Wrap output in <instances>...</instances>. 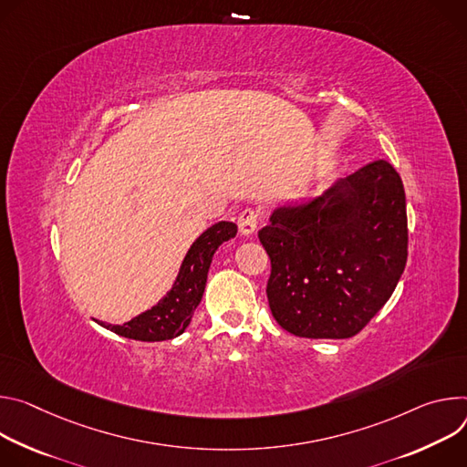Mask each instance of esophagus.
<instances>
[{
	"instance_id": "1",
	"label": "esophagus",
	"mask_w": 467,
	"mask_h": 467,
	"mask_svg": "<svg viewBox=\"0 0 467 467\" xmlns=\"http://www.w3.org/2000/svg\"><path fill=\"white\" fill-rule=\"evenodd\" d=\"M237 224H239L241 235H246V237L252 235V234L255 232V228H257V213L248 207V210H244V212L239 215Z\"/></svg>"
}]
</instances>
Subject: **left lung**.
<instances>
[{"label": "left lung", "instance_id": "8db88e82", "mask_svg": "<svg viewBox=\"0 0 467 467\" xmlns=\"http://www.w3.org/2000/svg\"><path fill=\"white\" fill-rule=\"evenodd\" d=\"M260 241L267 298L293 336H356L395 291L408 257L406 196L388 161L334 182L321 196L276 205Z\"/></svg>", "mask_w": 467, "mask_h": 467}]
</instances>
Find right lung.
Here are the masks:
<instances>
[{"label":"right lung","mask_w":467,"mask_h":467,"mask_svg":"<svg viewBox=\"0 0 467 467\" xmlns=\"http://www.w3.org/2000/svg\"><path fill=\"white\" fill-rule=\"evenodd\" d=\"M235 234L237 226L234 223L221 221L212 224L189 246L172 287L158 304L124 325L98 323L122 337L137 341H165L182 336L202 300L217 248L235 237Z\"/></svg>","instance_id":"right-lung-1"}]
</instances>
